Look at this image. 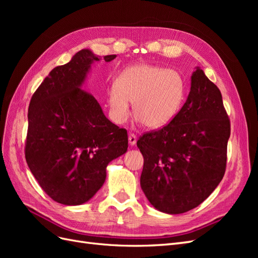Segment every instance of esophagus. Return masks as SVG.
<instances>
[{"label":"esophagus","instance_id":"obj_1","mask_svg":"<svg viewBox=\"0 0 258 258\" xmlns=\"http://www.w3.org/2000/svg\"><path fill=\"white\" fill-rule=\"evenodd\" d=\"M128 139H129V144L130 145H135L137 143V136L135 134H130Z\"/></svg>","mask_w":258,"mask_h":258}]
</instances>
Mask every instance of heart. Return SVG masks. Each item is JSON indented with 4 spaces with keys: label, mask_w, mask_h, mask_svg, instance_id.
Masks as SVG:
<instances>
[{
    "label": "heart",
    "mask_w": 258,
    "mask_h": 258,
    "mask_svg": "<svg viewBox=\"0 0 258 258\" xmlns=\"http://www.w3.org/2000/svg\"><path fill=\"white\" fill-rule=\"evenodd\" d=\"M186 90L184 76L176 70L142 63L120 74L108 91V104L117 123L128 119L131 102L139 120L147 128L157 129L168 124L181 110Z\"/></svg>",
    "instance_id": "b5f03b06"
}]
</instances>
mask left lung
I'll return each instance as SVG.
<instances>
[{
    "label": "left lung",
    "instance_id": "obj_1",
    "mask_svg": "<svg viewBox=\"0 0 258 258\" xmlns=\"http://www.w3.org/2000/svg\"><path fill=\"white\" fill-rule=\"evenodd\" d=\"M229 137L222 93L197 68L189 95L174 118L137 142L144 158L140 182L148 201L168 214L198 207L225 174Z\"/></svg>",
    "mask_w": 258,
    "mask_h": 258
}]
</instances>
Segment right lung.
I'll list each match as a JSON object with an SVG mask.
<instances>
[{"label": "right lung", "mask_w": 258, "mask_h": 258, "mask_svg": "<svg viewBox=\"0 0 258 258\" xmlns=\"http://www.w3.org/2000/svg\"><path fill=\"white\" fill-rule=\"evenodd\" d=\"M116 54L104 56L106 62ZM89 49L52 69L31 98L25 155L31 172L56 202L79 206L103 185L106 166L127 152V130L108 120L81 89L93 61Z\"/></svg>", "instance_id": "obj_1"}]
</instances>
